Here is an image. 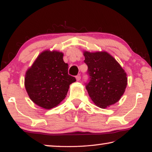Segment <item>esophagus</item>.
<instances>
[{"mask_svg":"<svg viewBox=\"0 0 152 152\" xmlns=\"http://www.w3.org/2000/svg\"><path fill=\"white\" fill-rule=\"evenodd\" d=\"M76 80H77V81H79L80 80V78H81V76H80V75H78V76H76Z\"/></svg>","mask_w":152,"mask_h":152,"instance_id":"1","label":"esophagus"}]
</instances>
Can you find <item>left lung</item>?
Returning a JSON list of instances; mask_svg holds the SVG:
<instances>
[{
  "instance_id": "obj_1",
  "label": "left lung",
  "mask_w": 152,
  "mask_h": 152,
  "mask_svg": "<svg viewBox=\"0 0 152 152\" xmlns=\"http://www.w3.org/2000/svg\"><path fill=\"white\" fill-rule=\"evenodd\" d=\"M83 54L90 76L86 88L92 101L102 109L116 103L127 85L125 70L107 51H84Z\"/></svg>"
}]
</instances>
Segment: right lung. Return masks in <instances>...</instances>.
<instances>
[{
    "label": "right lung",
    "mask_w": 152,
    "mask_h": 152,
    "mask_svg": "<svg viewBox=\"0 0 152 152\" xmlns=\"http://www.w3.org/2000/svg\"><path fill=\"white\" fill-rule=\"evenodd\" d=\"M64 53L45 50L37 56L25 74V86L30 99L45 109L57 107L65 99L76 78L68 74Z\"/></svg>",
    "instance_id": "obj_1"
}]
</instances>
